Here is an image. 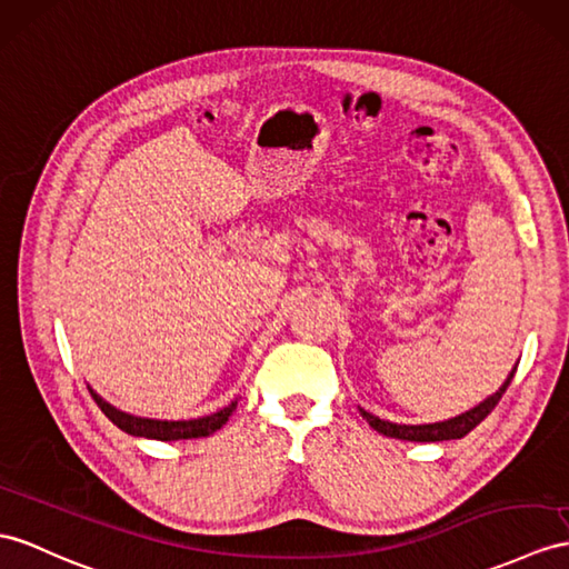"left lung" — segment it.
Returning a JSON list of instances; mask_svg holds the SVG:
<instances>
[{
	"label": "left lung",
	"mask_w": 569,
	"mask_h": 569,
	"mask_svg": "<svg viewBox=\"0 0 569 569\" xmlns=\"http://www.w3.org/2000/svg\"><path fill=\"white\" fill-rule=\"evenodd\" d=\"M515 371L517 367L511 369V373L507 377V381L500 386V391H495L490 398H485L480 406L470 408L468 412H461L459 418H451V420H445V422H432V425H396V422H389V420H379L377 415H371L367 410L359 408V412H362V418L377 429L379 435L383 437H393V439H406V441H445V439H461L466 437L470 429L478 427L488 415L492 412V408L500 403V398L505 396L507 386L511 383V379H515Z\"/></svg>",
	"instance_id": "left-lung-1"
}]
</instances>
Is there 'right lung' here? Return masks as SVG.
<instances>
[{"mask_svg": "<svg viewBox=\"0 0 569 569\" xmlns=\"http://www.w3.org/2000/svg\"><path fill=\"white\" fill-rule=\"evenodd\" d=\"M91 391V389H89ZM93 400L99 403L106 418L120 427L122 432H128L132 437H147V439H159V441H178V439H198V437H210L212 432L229 420V415L237 410V400H231V406L221 408L212 415H204V418L198 420H149V418H134V415L122 412L113 408L106 400L91 391Z\"/></svg>", "mask_w": 569, "mask_h": 569, "instance_id": "right-lung-1", "label": "right lung"}]
</instances>
